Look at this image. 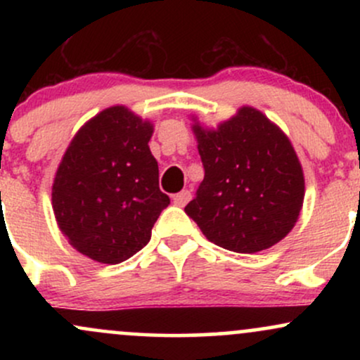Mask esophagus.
I'll use <instances>...</instances> for the list:
<instances>
[{"label": "esophagus", "mask_w": 360, "mask_h": 360, "mask_svg": "<svg viewBox=\"0 0 360 360\" xmlns=\"http://www.w3.org/2000/svg\"><path fill=\"white\" fill-rule=\"evenodd\" d=\"M189 200H191V191H188V189H186V191H181L179 194H176V196L172 198V203L183 208V206L189 203Z\"/></svg>", "instance_id": "esophagus-1"}]
</instances>
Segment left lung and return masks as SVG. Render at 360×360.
Masks as SVG:
<instances>
[{"instance_id":"left-lung-1","label":"left lung","mask_w":360,"mask_h":360,"mask_svg":"<svg viewBox=\"0 0 360 360\" xmlns=\"http://www.w3.org/2000/svg\"><path fill=\"white\" fill-rule=\"evenodd\" d=\"M205 179L184 212L210 242L238 254L266 250L298 220L304 176L295 148L259 110L242 106L214 130L194 120Z\"/></svg>"}]
</instances>
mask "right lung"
Listing matches in <instances>:
<instances>
[{
    "mask_svg": "<svg viewBox=\"0 0 360 360\" xmlns=\"http://www.w3.org/2000/svg\"><path fill=\"white\" fill-rule=\"evenodd\" d=\"M152 134L150 122L111 106L69 143L53 177L52 208L60 232L86 257L101 264L130 259L171 203L159 189Z\"/></svg>",
    "mask_w": 360,
    "mask_h": 360,
    "instance_id": "obj_1",
    "label": "right lung"
}]
</instances>
